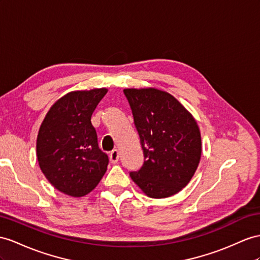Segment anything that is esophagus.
I'll return each instance as SVG.
<instances>
[{
  "mask_svg": "<svg viewBox=\"0 0 260 260\" xmlns=\"http://www.w3.org/2000/svg\"><path fill=\"white\" fill-rule=\"evenodd\" d=\"M118 158H119V154H118L117 149L112 150L111 154H110V160H111V162L112 164H116L118 161Z\"/></svg>",
  "mask_w": 260,
  "mask_h": 260,
  "instance_id": "esophagus-1",
  "label": "esophagus"
}]
</instances>
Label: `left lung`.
Masks as SVG:
<instances>
[{
  "instance_id": "left-lung-1",
  "label": "left lung",
  "mask_w": 260,
  "mask_h": 260,
  "mask_svg": "<svg viewBox=\"0 0 260 260\" xmlns=\"http://www.w3.org/2000/svg\"><path fill=\"white\" fill-rule=\"evenodd\" d=\"M141 139L144 165L133 179L149 198L178 193L194 176L202 154L196 118L171 95L156 88L124 89Z\"/></svg>"
}]
</instances>
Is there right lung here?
I'll return each mask as SVG.
<instances>
[{"label": "right lung", "mask_w": 260, "mask_h": 260, "mask_svg": "<svg viewBox=\"0 0 260 260\" xmlns=\"http://www.w3.org/2000/svg\"><path fill=\"white\" fill-rule=\"evenodd\" d=\"M108 89L71 91L51 105L39 127V168L54 187L70 197L86 196L101 181L109 158L98 145L92 113Z\"/></svg>", "instance_id": "add662e5"}]
</instances>
